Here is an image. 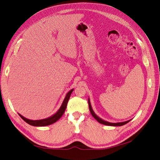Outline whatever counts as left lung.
Masks as SVG:
<instances>
[{"instance_id":"8db88e82","label":"left lung","mask_w":160,"mask_h":160,"mask_svg":"<svg viewBox=\"0 0 160 160\" xmlns=\"http://www.w3.org/2000/svg\"><path fill=\"white\" fill-rule=\"evenodd\" d=\"M88 102H89V109H90V112L91 115H93V117L96 119V120L99 122L100 124H102L104 125H107V126H113V127H120V126H123L126 124H127L128 122H129L131 121V120H127V121H125V122H117V123H112V122H107V121H105L102 119L100 118V117H98V115L94 113V111L93 110L92 107H91V102H90V100L89 98L88 99Z\"/></svg>"}]
</instances>
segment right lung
Wrapping results in <instances>:
<instances>
[{"mask_svg":"<svg viewBox=\"0 0 160 160\" xmlns=\"http://www.w3.org/2000/svg\"><path fill=\"white\" fill-rule=\"evenodd\" d=\"M73 91V89L70 90L69 92L66 94V96H65V98H64V99L62 103V105H61V107H60L59 109L58 110V111L55 114L52 115V116H50L49 118H45V119H42V120H29V119L23 117L22 115H21L19 113H18V115H20V117L24 121L27 122V123L30 124V125H32V126H34V127H45V126H48L50 124H52L58 120L59 119L62 117V115L64 114V111H65V109L67 108L68 101H69L70 96Z\"/></svg>","mask_w":160,"mask_h":160,"instance_id":"right-lung-1","label":"right lung"}]
</instances>
